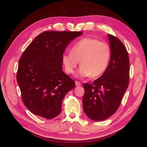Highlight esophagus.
I'll use <instances>...</instances> for the list:
<instances>
[{
	"mask_svg": "<svg viewBox=\"0 0 147 147\" xmlns=\"http://www.w3.org/2000/svg\"><path fill=\"white\" fill-rule=\"evenodd\" d=\"M75 84H76V86H81V84L80 81H75Z\"/></svg>",
	"mask_w": 147,
	"mask_h": 147,
	"instance_id": "obj_1",
	"label": "esophagus"
}]
</instances>
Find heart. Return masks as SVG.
Listing matches in <instances>:
<instances>
[{
    "mask_svg": "<svg viewBox=\"0 0 147 147\" xmlns=\"http://www.w3.org/2000/svg\"><path fill=\"white\" fill-rule=\"evenodd\" d=\"M110 45L94 38H84L75 43L71 51L62 56V62L66 73L72 74L78 65H81L77 77H97L104 73L110 61Z\"/></svg>",
    "mask_w": 147,
    "mask_h": 147,
    "instance_id": "1",
    "label": "heart"
}]
</instances>
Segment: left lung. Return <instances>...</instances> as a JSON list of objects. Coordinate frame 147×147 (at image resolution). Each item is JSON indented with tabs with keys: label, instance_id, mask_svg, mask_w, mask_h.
I'll return each mask as SVG.
<instances>
[{
	"label": "left lung",
	"instance_id": "8db88e82",
	"mask_svg": "<svg viewBox=\"0 0 147 147\" xmlns=\"http://www.w3.org/2000/svg\"><path fill=\"white\" fill-rule=\"evenodd\" d=\"M111 55L107 68L92 84L85 83L83 109L88 117L102 121L118 109L129 83V58L119 38L108 35Z\"/></svg>",
	"mask_w": 147,
	"mask_h": 147
}]
</instances>
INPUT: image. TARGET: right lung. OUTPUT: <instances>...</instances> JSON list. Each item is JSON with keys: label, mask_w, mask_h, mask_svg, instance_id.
<instances>
[{"label": "right lung", "mask_w": 147, "mask_h": 147, "mask_svg": "<svg viewBox=\"0 0 147 147\" xmlns=\"http://www.w3.org/2000/svg\"><path fill=\"white\" fill-rule=\"evenodd\" d=\"M80 32H44L22 53L18 61L17 81L23 102L38 116L51 119L61 112L66 93L75 82L63 71L62 56L71 40Z\"/></svg>", "instance_id": "obj_1"}]
</instances>
